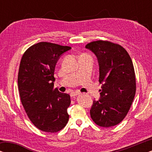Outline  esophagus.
Returning a JSON list of instances; mask_svg holds the SVG:
<instances>
[{"instance_id":"34e87169","label":"esophagus","mask_w":152,"mask_h":152,"mask_svg":"<svg viewBox=\"0 0 152 152\" xmlns=\"http://www.w3.org/2000/svg\"><path fill=\"white\" fill-rule=\"evenodd\" d=\"M77 95H79V93H77V92H72V93H70V96H71V97H75Z\"/></svg>"}]
</instances>
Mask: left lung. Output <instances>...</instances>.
<instances>
[{
    "label": "left lung",
    "mask_w": 152,
    "mask_h": 152,
    "mask_svg": "<svg viewBox=\"0 0 152 152\" xmlns=\"http://www.w3.org/2000/svg\"><path fill=\"white\" fill-rule=\"evenodd\" d=\"M86 48L95 54L102 84L100 99L93 101L91 117L97 125L111 127L121 122L129 111L136 94L134 65L123 47L108 41L88 43Z\"/></svg>",
    "instance_id": "8db88e82"
}]
</instances>
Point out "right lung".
Instances as JSON below:
<instances>
[{"instance_id":"right-lung-1","label":"right lung","mask_w":152,"mask_h":152,"mask_svg":"<svg viewBox=\"0 0 152 152\" xmlns=\"http://www.w3.org/2000/svg\"><path fill=\"white\" fill-rule=\"evenodd\" d=\"M70 49L40 42L29 48L20 60L18 75L20 100L29 119L43 132H59L69 119L70 97L54 88V72L61 55Z\"/></svg>"}]
</instances>
